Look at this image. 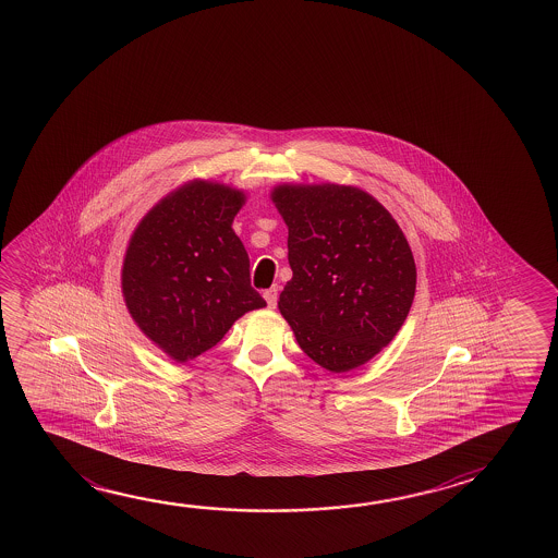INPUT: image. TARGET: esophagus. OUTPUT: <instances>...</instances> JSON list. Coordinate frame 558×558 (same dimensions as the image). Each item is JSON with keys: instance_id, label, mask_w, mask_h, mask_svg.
Segmentation results:
<instances>
[{"instance_id": "1", "label": "esophagus", "mask_w": 558, "mask_h": 558, "mask_svg": "<svg viewBox=\"0 0 558 558\" xmlns=\"http://www.w3.org/2000/svg\"><path fill=\"white\" fill-rule=\"evenodd\" d=\"M265 300L268 303V307L275 310L276 303H278V286H272L270 290H266Z\"/></svg>"}]
</instances>
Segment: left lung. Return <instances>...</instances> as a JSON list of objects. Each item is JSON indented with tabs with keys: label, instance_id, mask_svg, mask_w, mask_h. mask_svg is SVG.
<instances>
[{
	"label": "left lung",
	"instance_id": "left-lung-1",
	"mask_svg": "<svg viewBox=\"0 0 558 558\" xmlns=\"http://www.w3.org/2000/svg\"><path fill=\"white\" fill-rule=\"evenodd\" d=\"M292 280L278 310L320 367L366 364L399 332L416 292V265L393 216L344 184H280Z\"/></svg>",
	"mask_w": 558,
	"mask_h": 558
}]
</instances>
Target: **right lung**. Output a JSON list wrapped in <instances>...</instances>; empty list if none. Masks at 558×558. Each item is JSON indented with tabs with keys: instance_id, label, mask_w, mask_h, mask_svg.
<instances>
[{
	"instance_id": "obj_1",
	"label": "right lung",
	"mask_w": 558,
	"mask_h": 558,
	"mask_svg": "<svg viewBox=\"0 0 558 558\" xmlns=\"http://www.w3.org/2000/svg\"><path fill=\"white\" fill-rule=\"evenodd\" d=\"M245 194L192 181L167 194L132 233L122 293L132 319L174 362L216 347L266 302L251 286L248 255L231 228Z\"/></svg>"
}]
</instances>
